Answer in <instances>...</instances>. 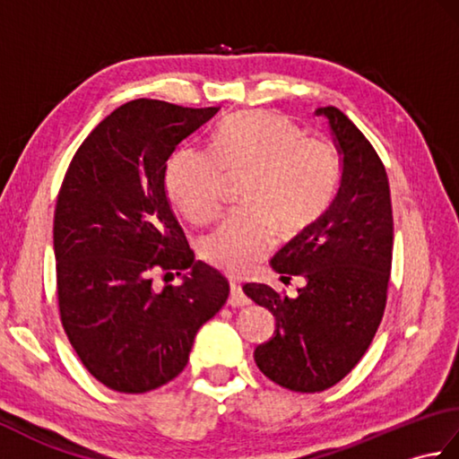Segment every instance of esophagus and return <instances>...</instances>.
<instances>
[{
	"mask_svg": "<svg viewBox=\"0 0 459 459\" xmlns=\"http://www.w3.org/2000/svg\"><path fill=\"white\" fill-rule=\"evenodd\" d=\"M229 306L230 307H247L250 306V299L247 298L245 291H242L240 284L237 280L230 278V296H229Z\"/></svg>",
	"mask_w": 459,
	"mask_h": 459,
	"instance_id": "34e87169",
	"label": "esophagus"
}]
</instances>
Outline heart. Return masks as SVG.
<instances>
[{
  "instance_id": "heart-1",
  "label": "heart",
  "mask_w": 459,
  "mask_h": 459,
  "mask_svg": "<svg viewBox=\"0 0 459 459\" xmlns=\"http://www.w3.org/2000/svg\"><path fill=\"white\" fill-rule=\"evenodd\" d=\"M248 171L247 207L219 221L199 242L201 256L222 270H247L266 255L278 229L290 237L307 229L333 201L341 179L337 145L307 135L286 114L250 110L230 116L211 150L183 145L165 168V185L195 224L209 222L227 193V175Z\"/></svg>"
}]
</instances>
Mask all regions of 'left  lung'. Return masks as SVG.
I'll return each instance as SVG.
<instances>
[{
	"instance_id": "left-lung-1",
	"label": "left lung",
	"mask_w": 459,
	"mask_h": 459,
	"mask_svg": "<svg viewBox=\"0 0 459 459\" xmlns=\"http://www.w3.org/2000/svg\"><path fill=\"white\" fill-rule=\"evenodd\" d=\"M343 153L339 189L325 212L270 260L294 296L264 284L245 294L276 317L274 337L255 351L258 368L296 393H321L347 377L383 321L393 264V204L383 161L335 106L317 108Z\"/></svg>"
}]
</instances>
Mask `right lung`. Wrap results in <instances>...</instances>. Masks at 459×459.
I'll use <instances>...</instances> for the list:
<instances>
[{
	"label": "right lung",
	"mask_w": 459,
	"mask_h": 459,
	"mask_svg": "<svg viewBox=\"0 0 459 459\" xmlns=\"http://www.w3.org/2000/svg\"><path fill=\"white\" fill-rule=\"evenodd\" d=\"M217 112L126 102L65 173L53 227L58 316L86 370L112 391L140 394L173 380L229 298V281L195 260L165 193L171 153Z\"/></svg>",
	"instance_id": "1"
}]
</instances>
